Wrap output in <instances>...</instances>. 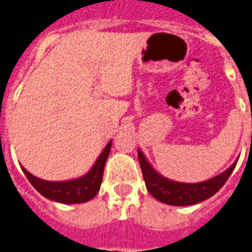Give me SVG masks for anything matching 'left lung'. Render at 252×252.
I'll return each instance as SVG.
<instances>
[{"instance_id": "1", "label": "left lung", "mask_w": 252, "mask_h": 252, "mask_svg": "<svg viewBox=\"0 0 252 252\" xmlns=\"http://www.w3.org/2000/svg\"><path fill=\"white\" fill-rule=\"evenodd\" d=\"M138 159L139 165L143 174V180L146 183V188L151 192L153 198H156L161 203L168 205H178V207H185V205H192L196 203L204 202L211 196H213L220 188L224 185L227 179L231 176L232 171L235 170L236 163L238 159L232 163L226 171L222 174L209 179V180L202 181V183H180L171 179L165 178L159 174L153 166L148 162L142 151L138 148Z\"/></svg>"}]
</instances>
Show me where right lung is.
<instances>
[{"label": "right lung", "instance_id": "right-lung-1", "mask_svg": "<svg viewBox=\"0 0 252 252\" xmlns=\"http://www.w3.org/2000/svg\"><path fill=\"white\" fill-rule=\"evenodd\" d=\"M111 143H113V141H109V143L100 153V156L97 157L93 167L90 168V171L81 178L64 181H48L32 175L23 166H21V168H23L24 174L32 187L49 200L63 203V204L86 203L99 192L102 183L105 163H106V159H108L109 153H110Z\"/></svg>", "mask_w": 252, "mask_h": 252}]
</instances>
